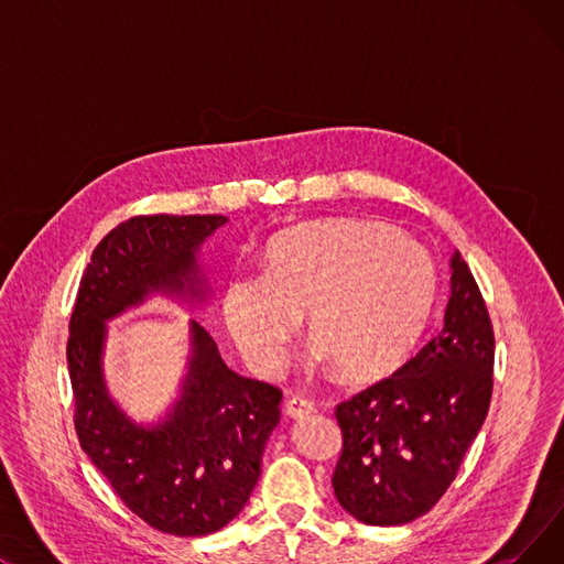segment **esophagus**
Masks as SVG:
<instances>
[{
    "mask_svg": "<svg viewBox=\"0 0 564 564\" xmlns=\"http://www.w3.org/2000/svg\"><path fill=\"white\" fill-rule=\"evenodd\" d=\"M315 409V404L308 398L302 395H292L285 400V413L290 419H302L306 413H311Z\"/></svg>",
    "mask_w": 564,
    "mask_h": 564,
    "instance_id": "34e87169",
    "label": "esophagus"
}]
</instances>
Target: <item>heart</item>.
<instances>
[{
  "instance_id": "b5f03b06",
  "label": "heart",
  "mask_w": 564,
  "mask_h": 564,
  "mask_svg": "<svg viewBox=\"0 0 564 564\" xmlns=\"http://www.w3.org/2000/svg\"><path fill=\"white\" fill-rule=\"evenodd\" d=\"M436 292L434 262L411 235L368 219H324L279 232L260 276H232L226 332L258 375H276L302 311L313 354L349 379L393 370L419 340Z\"/></svg>"
}]
</instances>
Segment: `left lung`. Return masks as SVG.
Returning a JSON list of instances; mask_svg holds the SVG:
<instances>
[{
	"label": "left lung",
	"instance_id": "8db88e82",
	"mask_svg": "<svg viewBox=\"0 0 564 564\" xmlns=\"http://www.w3.org/2000/svg\"><path fill=\"white\" fill-rule=\"evenodd\" d=\"M494 329L459 251L443 327L393 377L336 406L343 451L334 491L368 525H402L446 494L494 389Z\"/></svg>",
	"mask_w": 564,
	"mask_h": 564
}]
</instances>
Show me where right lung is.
Returning a JSON list of instances; mask_svg holds the SVG:
<instances>
[{
    "label": "right lung",
    "instance_id": "add662e5",
    "mask_svg": "<svg viewBox=\"0 0 564 564\" xmlns=\"http://www.w3.org/2000/svg\"><path fill=\"white\" fill-rule=\"evenodd\" d=\"M221 215H153L116 226L96 247L70 317L68 372L79 446L126 506L169 535L200 538L242 512L260 478L281 391L230 370L189 319L187 372L160 421L139 423L105 379L107 322L153 297L210 302L200 247Z\"/></svg>",
    "mask_w": 564,
    "mask_h": 564
}]
</instances>
